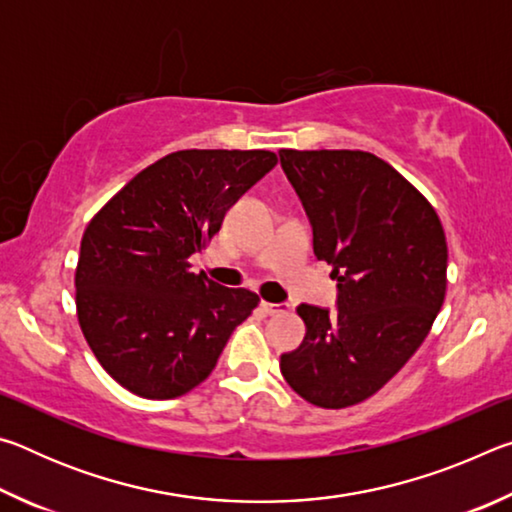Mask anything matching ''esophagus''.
<instances>
[{"label":"esophagus","instance_id":"34e87169","mask_svg":"<svg viewBox=\"0 0 512 512\" xmlns=\"http://www.w3.org/2000/svg\"><path fill=\"white\" fill-rule=\"evenodd\" d=\"M262 309L268 316H275V314H284V311L289 309V305H284V302H262Z\"/></svg>","mask_w":512,"mask_h":512}]
</instances>
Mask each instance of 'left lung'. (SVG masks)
Wrapping results in <instances>:
<instances>
[{
    "instance_id": "obj_1",
    "label": "left lung",
    "mask_w": 512,
    "mask_h": 512,
    "mask_svg": "<svg viewBox=\"0 0 512 512\" xmlns=\"http://www.w3.org/2000/svg\"><path fill=\"white\" fill-rule=\"evenodd\" d=\"M280 164L309 216L314 255L339 282L336 314L298 307L307 334L280 370L307 402L345 409L375 395L427 339L447 289L445 230L377 155L282 149Z\"/></svg>"
}]
</instances>
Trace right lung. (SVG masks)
<instances>
[{
	"label": "right lung",
	"mask_w": 512,
	"mask_h": 512,
	"mask_svg": "<svg viewBox=\"0 0 512 512\" xmlns=\"http://www.w3.org/2000/svg\"><path fill=\"white\" fill-rule=\"evenodd\" d=\"M277 164L271 151L189 149L137 173L85 228L76 314L108 375L149 400L201 384L257 293L189 271L225 212Z\"/></svg>",
	"instance_id": "obj_1"
}]
</instances>
